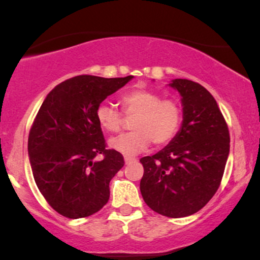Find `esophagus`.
<instances>
[{"mask_svg":"<svg viewBox=\"0 0 260 260\" xmlns=\"http://www.w3.org/2000/svg\"><path fill=\"white\" fill-rule=\"evenodd\" d=\"M132 161H136V159H134V157H129V156L124 157V162H126V164L132 162Z\"/></svg>","mask_w":260,"mask_h":260,"instance_id":"34e87169","label":"esophagus"}]
</instances>
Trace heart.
Masks as SVG:
<instances>
[{"instance_id": "obj_1", "label": "heart", "mask_w": 260, "mask_h": 260, "mask_svg": "<svg viewBox=\"0 0 260 260\" xmlns=\"http://www.w3.org/2000/svg\"><path fill=\"white\" fill-rule=\"evenodd\" d=\"M122 112L131 121L132 132L122 133L109 140L110 148L126 156L144 151L150 143L155 147L169 144L180 132L183 111L176 99H162L161 94L149 89H133L121 96ZM104 131L116 133L123 124V116L111 104H100L95 112Z\"/></svg>"}]
</instances>
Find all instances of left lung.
<instances>
[{
	"mask_svg": "<svg viewBox=\"0 0 260 260\" xmlns=\"http://www.w3.org/2000/svg\"><path fill=\"white\" fill-rule=\"evenodd\" d=\"M170 86L182 96L183 121L169 145L140 159V193L161 215L184 217L201 210L216 193L230 153V133L204 86L188 79H175Z\"/></svg>",
	"mask_w": 260,
	"mask_h": 260,
	"instance_id": "1",
	"label": "left lung"
}]
</instances>
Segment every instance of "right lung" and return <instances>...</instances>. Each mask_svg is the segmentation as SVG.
I'll return each mask as SVG.
<instances>
[{
	"label": "right lung",
	"mask_w": 260,
	"mask_h": 260,
	"mask_svg": "<svg viewBox=\"0 0 260 260\" xmlns=\"http://www.w3.org/2000/svg\"><path fill=\"white\" fill-rule=\"evenodd\" d=\"M132 78L73 77L56 85L39 109L29 132V160L39 190L62 216H90L109 202L110 181L124 160L106 149L95 112ZM100 153L103 159L95 160Z\"/></svg>",
	"instance_id": "right-lung-1"
}]
</instances>
